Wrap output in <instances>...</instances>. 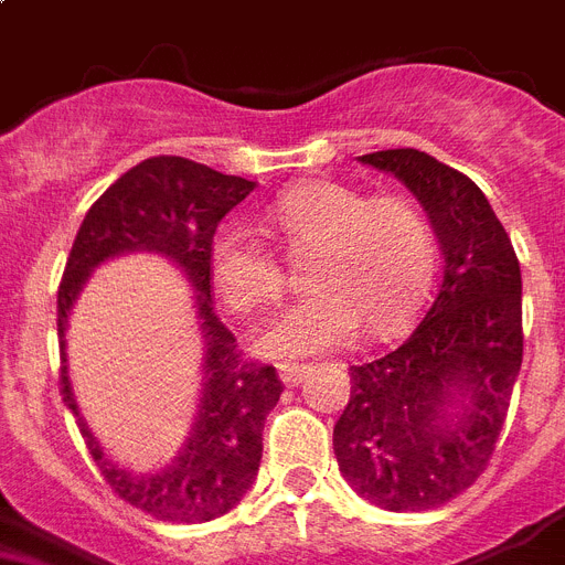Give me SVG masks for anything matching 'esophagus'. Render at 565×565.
<instances>
[{
	"mask_svg": "<svg viewBox=\"0 0 565 565\" xmlns=\"http://www.w3.org/2000/svg\"><path fill=\"white\" fill-rule=\"evenodd\" d=\"M310 373H312L310 364H281V367H278V376H281V382L287 387L301 385Z\"/></svg>",
	"mask_w": 565,
	"mask_h": 565,
	"instance_id": "esophagus-1",
	"label": "esophagus"
}]
</instances>
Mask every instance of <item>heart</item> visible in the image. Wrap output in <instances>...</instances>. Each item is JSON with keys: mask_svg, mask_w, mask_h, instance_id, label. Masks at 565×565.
Masks as SVG:
<instances>
[{"mask_svg": "<svg viewBox=\"0 0 565 565\" xmlns=\"http://www.w3.org/2000/svg\"><path fill=\"white\" fill-rule=\"evenodd\" d=\"M292 255H310L316 290L275 316L255 339L273 359H307L344 348L359 335H391L414 319L428 290L434 241L425 217L399 198H367L333 180L287 189L267 212ZM210 278L232 312L278 301L284 269L253 230L226 224L212 235Z\"/></svg>", "mask_w": 565, "mask_h": 565, "instance_id": "heart-1", "label": "heart"}]
</instances>
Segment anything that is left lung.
Wrapping results in <instances>:
<instances>
[{
	"label": "left lung",
	"mask_w": 565,
	"mask_h": 565,
	"mask_svg": "<svg viewBox=\"0 0 565 565\" xmlns=\"http://www.w3.org/2000/svg\"><path fill=\"white\" fill-rule=\"evenodd\" d=\"M402 180L439 238L443 275L419 327L350 367L333 428L341 477L385 511H428L486 471L523 364V278L482 189L416 149L362 154Z\"/></svg>",
	"instance_id": "1"
}]
</instances>
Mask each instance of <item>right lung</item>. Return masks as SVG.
<instances>
[{
	"instance_id": "obj_1",
	"label": "right lung",
	"mask_w": 565,
	"mask_h": 565,
	"mask_svg": "<svg viewBox=\"0 0 565 565\" xmlns=\"http://www.w3.org/2000/svg\"><path fill=\"white\" fill-rule=\"evenodd\" d=\"M255 180L215 172L186 158L160 154L114 180L85 212L56 292V333L63 359V402L114 494L169 523H210L238 505L258 477L264 422L281 399L269 364L244 362L235 335L212 307L210 244ZM149 252L174 263L193 284L202 339V396L179 454L154 472H135L102 451L73 396L67 376V319L93 269L120 254Z\"/></svg>"
}]
</instances>
